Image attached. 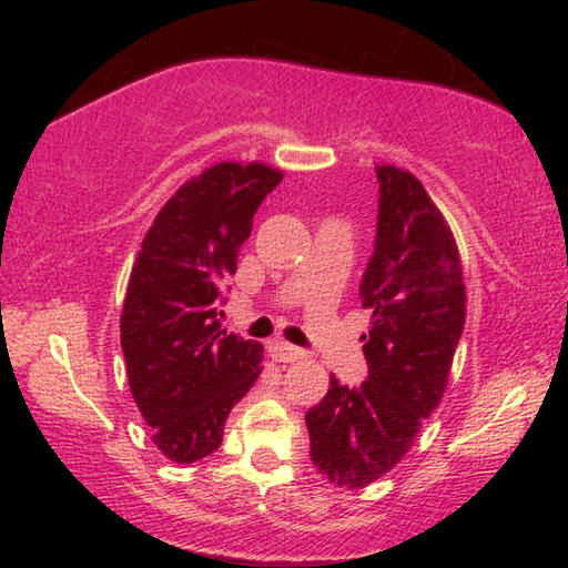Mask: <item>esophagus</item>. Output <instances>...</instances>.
<instances>
[{"instance_id": "1", "label": "esophagus", "mask_w": 568, "mask_h": 568, "mask_svg": "<svg viewBox=\"0 0 568 568\" xmlns=\"http://www.w3.org/2000/svg\"><path fill=\"white\" fill-rule=\"evenodd\" d=\"M267 353H271V358L277 361V363H293L297 358H303V351L295 348V345L285 343V341H273L267 343Z\"/></svg>"}]
</instances>
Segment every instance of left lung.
I'll use <instances>...</instances> for the list:
<instances>
[{
    "label": "left lung",
    "instance_id": "8db88e82",
    "mask_svg": "<svg viewBox=\"0 0 568 568\" xmlns=\"http://www.w3.org/2000/svg\"><path fill=\"white\" fill-rule=\"evenodd\" d=\"M378 235L361 283L371 328L368 381L341 386L305 413L311 460L331 484L363 488L408 454L423 418L444 398L466 323L456 237L408 170L378 165Z\"/></svg>",
    "mask_w": 568,
    "mask_h": 568
}]
</instances>
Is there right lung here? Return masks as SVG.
I'll use <instances>...</instances> for the list:
<instances>
[{
	"label": "right lung",
	"mask_w": 568,
	"mask_h": 568,
	"mask_svg": "<svg viewBox=\"0 0 568 568\" xmlns=\"http://www.w3.org/2000/svg\"><path fill=\"white\" fill-rule=\"evenodd\" d=\"M283 172L217 162L187 180L148 230L132 265L120 343L132 398L162 456L195 464L223 444L227 413L263 371V345L220 328L253 215Z\"/></svg>",
	"instance_id": "obj_1"
}]
</instances>
